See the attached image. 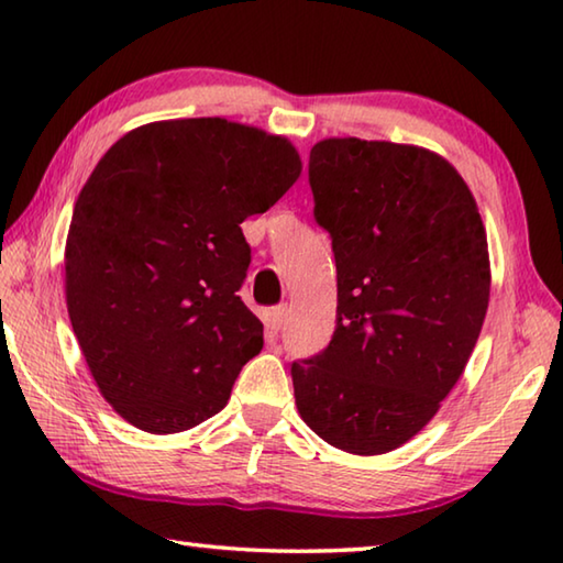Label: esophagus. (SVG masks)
I'll return each mask as SVG.
<instances>
[{
    "mask_svg": "<svg viewBox=\"0 0 563 563\" xmlns=\"http://www.w3.org/2000/svg\"><path fill=\"white\" fill-rule=\"evenodd\" d=\"M287 311H289L287 303H279V307L269 309V313H266V323H269L272 331H279V329L284 327V319H287Z\"/></svg>",
    "mask_w": 563,
    "mask_h": 563,
    "instance_id": "1",
    "label": "esophagus"
}]
</instances>
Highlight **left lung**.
<instances>
[{
  "label": "left lung",
  "instance_id": "1",
  "mask_svg": "<svg viewBox=\"0 0 563 563\" xmlns=\"http://www.w3.org/2000/svg\"><path fill=\"white\" fill-rule=\"evenodd\" d=\"M309 185L339 307L329 346L291 363L294 396L329 445L383 455L467 366L489 303L487 234L455 167L416 145L329 137L311 147Z\"/></svg>",
  "mask_w": 563,
  "mask_h": 563
}]
</instances>
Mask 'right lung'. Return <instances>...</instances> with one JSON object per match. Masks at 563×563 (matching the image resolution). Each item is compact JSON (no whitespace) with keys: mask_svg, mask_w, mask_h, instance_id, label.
I'll list each match as a JSON object with an SVG mask.
<instances>
[{"mask_svg":"<svg viewBox=\"0 0 563 563\" xmlns=\"http://www.w3.org/2000/svg\"><path fill=\"white\" fill-rule=\"evenodd\" d=\"M287 137L224 118L125 133L78 195L66 240V303L96 386L153 435L220 412L264 327L240 289L242 234L297 183Z\"/></svg>","mask_w":563,"mask_h":563,"instance_id":"right-lung-1","label":"right lung"}]
</instances>
